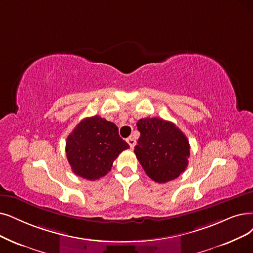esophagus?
Returning a JSON list of instances; mask_svg holds the SVG:
<instances>
[{
	"label": "esophagus",
	"mask_w": 253,
	"mask_h": 253,
	"mask_svg": "<svg viewBox=\"0 0 253 253\" xmlns=\"http://www.w3.org/2000/svg\"><path fill=\"white\" fill-rule=\"evenodd\" d=\"M126 142L128 143V145H129L130 148H133V147L136 145V140H135L133 137L127 138V139H126Z\"/></svg>",
	"instance_id": "34e87169"
}]
</instances>
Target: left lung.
<instances>
[{
  "label": "left lung",
  "instance_id": "obj_1",
  "mask_svg": "<svg viewBox=\"0 0 253 253\" xmlns=\"http://www.w3.org/2000/svg\"><path fill=\"white\" fill-rule=\"evenodd\" d=\"M137 126L140 138L134 153L145 173L160 184L183 173L190 157L186 135L174 124L157 117L140 119Z\"/></svg>",
  "mask_w": 253,
  "mask_h": 253
}]
</instances>
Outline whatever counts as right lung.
<instances>
[{"instance_id": "add662e5", "label": "right lung", "mask_w": 253, "mask_h": 253, "mask_svg": "<svg viewBox=\"0 0 253 253\" xmlns=\"http://www.w3.org/2000/svg\"><path fill=\"white\" fill-rule=\"evenodd\" d=\"M129 145L113 123L98 115L81 121L66 139V157L74 173L95 180L105 176L121 151Z\"/></svg>"}]
</instances>
